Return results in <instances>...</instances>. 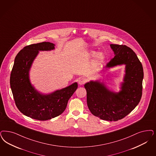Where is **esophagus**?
Returning a JSON list of instances; mask_svg holds the SVG:
<instances>
[{"instance_id":"34e87169","label":"esophagus","mask_w":156,"mask_h":156,"mask_svg":"<svg viewBox=\"0 0 156 156\" xmlns=\"http://www.w3.org/2000/svg\"><path fill=\"white\" fill-rule=\"evenodd\" d=\"M86 80L85 79L82 78L80 81H78V83H79V85H82L85 84V83H86Z\"/></svg>"}]
</instances>
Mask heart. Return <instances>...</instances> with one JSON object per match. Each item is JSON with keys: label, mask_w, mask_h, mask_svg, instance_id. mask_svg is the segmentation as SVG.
<instances>
[{"label": "heart", "mask_w": 156, "mask_h": 156, "mask_svg": "<svg viewBox=\"0 0 156 156\" xmlns=\"http://www.w3.org/2000/svg\"><path fill=\"white\" fill-rule=\"evenodd\" d=\"M96 54V52L94 51H92L91 52V55L93 56H94ZM104 55L102 52H98V54L96 55V59L97 61H101L102 60V59H104Z\"/></svg>", "instance_id": "heart-1"}]
</instances>
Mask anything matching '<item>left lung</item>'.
<instances>
[{
	"label": "left lung",
	"mask_w": 156,
	"mask_h": 156,
	"mask_svg": "<svg viewBox=\"0 0 156 156\" xmlns=\"http://www.w3.org/2000/svg\"><path fill=\"white\" fill-rule=\"evenodd\" d=\"M110 46L115 56L105 68L126 65L121 90L118 93L111 91L99 81H90L84 86L87 107L91 113L102 120L111 122L123 118L139 104L142 94L144 70L136 55L130 48L124 45Z\"/></svg>",
	"instance_id": "left-lung-1"
}]
</instances>
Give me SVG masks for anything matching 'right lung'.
Segmentation results:
<instances>
[{
	"label": "right lung",
	"mask_w": 156,
	"mask_h": 156,
	"mask_svg": "<svg viewBox=\"0 0 156 156\" xmlns=\"http://www.w3.org/2000/svg\"><path fill=\"white\" fill-rule=\"evenodd\" d=\"M55 44L43 42L25 47L16 55L10 75V87L16 107L30 118L47 120L65 111L67 102L78 87L75 82L48 94L40 93L32 85L29 70L39 51H51Z\"/></svg>",
	"instance_id": "1"
}]
</instances>
